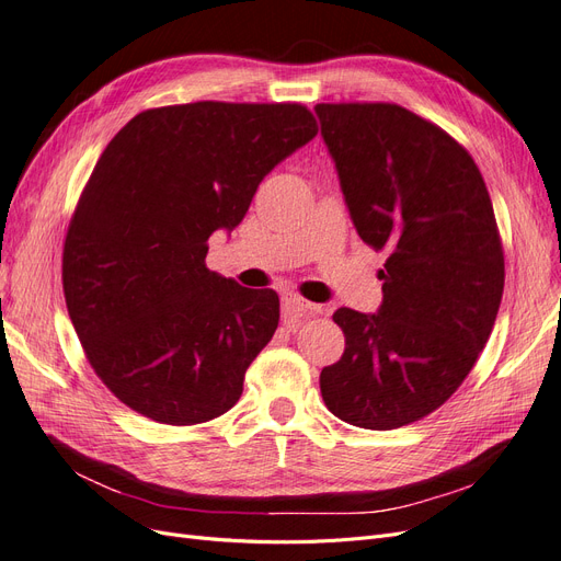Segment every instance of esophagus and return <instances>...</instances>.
<instances>
[{
  "instance_id": "esophagus-1",
  "label": "esophagus",
  "mask_w": 561,
  "mask_h": 561,
  "mask_svg": "<svg viewBox=\"0 0 561 561\" xmlns=\"http://www.w3.org/2000/svg\"><path fill=\"white\" fill-rule=\"evenodd\" d=\"M283 311H285L287 322H293V328H295V322H297L299 318L318 316V313L325 311V307H320V304H311V301L301 299V297H297V295H290V297L283 299Z\"/></svg>"
}]
</instances>
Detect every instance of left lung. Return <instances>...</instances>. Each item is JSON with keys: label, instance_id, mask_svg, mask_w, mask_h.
Here are the masks:
<instances>
[{"label": "left lung", "instance_id": "obj_1", "mask_svg": "<svg viewBox=\"0 0 561 561\" xmlns=\"http://www.w3.org/2000/svg\"><path fill=\"white\" fill-rule=\"evenodd\" d=\"M353 225L386 250L379 313L336 309L344 355L320 371L328 410L390 431L443 407L494 328L505 262L478 163L447 130L393 103H320Z\"/></svg>", "mask_w": 561, "mask_h": 561}]
</instances>
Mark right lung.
Instances as JSON below:
<instances>
[{"instance_id":"add662e5","label":"right lung","mask_w":561,"mask_h":561,"mask_svg":"<svg viewBox=\"0 0 561 561\" xmlns=\"http://www.w3.org/2000/svg\"><path fill=\"white\" fill-rule=\"evenodd\" d=\"M316 133L299 103L201 100L140 112L100 154L67 227L62 293L87 360L133 412L196 426L239 402L280 301L210 271L208 239Z\"/></svg>"}]
</instances>
